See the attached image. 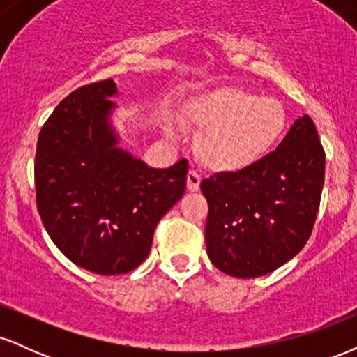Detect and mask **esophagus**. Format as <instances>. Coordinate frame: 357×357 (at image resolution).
I'll return each mask as SVG.
<instances>
[{
	"label": "esophagus",
	"mask_w": 357,
	"mask_h": 357,
	"mask_svg": "<svg viewBox=\"0 0 357 357\" xmlns=\"http://www.w3.org/2000/svg\"><path fill=\"white\" fill-rule=\"evenodd\" d=\"M199 183H202V176H199L198 171L191 169L190 173H188V190L198 191L199 190Z\"/></svg>",
	"instance_id": "34e87169"
}]
</instances>
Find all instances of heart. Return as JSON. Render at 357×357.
Wrapping results in <instances>:
<instances>
[{"label": "heart", "mask_w": 357, "mask_h": 357, "mask_svg": "<svg viewBox=\"0 0 357 357\" xmlns=\"http://www.w3.org/2000/svg\"><path fill=\"white\" fill-rule=\"evenodd\" d=\"M190 117L203 127L199 153L208 165L223 171L253 166L272 149L285 127V112L275 99L250 90L223 87L190 105ZM167 136L178 137L181 124L167 121Z\"/></svg>", "instance_id": "b5f03b06"}]
</instances>
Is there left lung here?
Listing matches in <instances>:
<instances>
[{"mask_svg":"<svg viewBox=\"0 0 357 357\" xmlns=\"http://www.w3.org/2000/svg\"><path fill=\"white\" fill-rule=\"evenodd\" d=\"M326 154L312 119L298 117L275 151L236 173L202 181L210 204L204 238L216 268L267 275L309 240L321 203Z\"/></svg>","mask_w":357,"mask_h":357,"instance_id":"8db88e82","label":"left lung"}]
</instances>
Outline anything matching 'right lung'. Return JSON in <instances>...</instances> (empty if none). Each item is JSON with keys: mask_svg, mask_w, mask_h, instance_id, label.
I'll list each match as a JSON object with an SVG mask.
<instances>
[{"mask_svg": "<svg viewBox=\"0 0 357 357\" xmlns=\"http://www.w3.org/2000/svg\"><path fill=\"white\" fill-rule=\"evenodd\" d=\"M117 96L112 79L72 92L42 127L35 158L45 230L68 260L100 275L137 268L186 190V159L155 169L119 146Z\"/></svg>", "mask_w": 357, "mask_h": 357, "instance_id": "obj_1", "label": "right lung"}]
</instances>
